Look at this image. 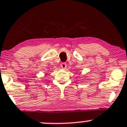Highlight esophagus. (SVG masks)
I'll use <instances>...</instances> for the list:
<instances>
[{"label": "esophagus", "instance_id": "34e87169", "mask_svg": "<svg viewBox=\"0 0 127 127\" xmlns=\"http://www.w3.org/2000/svg\"><path fill=\"white\" fill-rule=\"evenodd\" d=\"M61 68L63 69H66V67H67V64H66L65 63H63L61 64Z\"/></svg>", "mask_w": 127, "mask_h": 127}]
</instances>
